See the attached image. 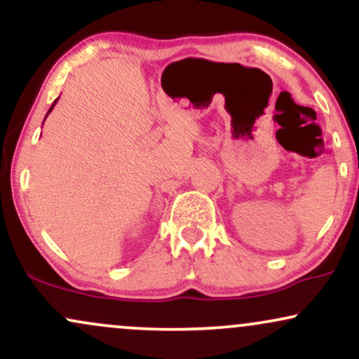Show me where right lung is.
Wrapping results in <instances>:
<instances>
[{"mask_svg": "<svg viewBox=\"0 0 359 359\" xmlns=\"http://www.w3.org/2000/svg\"><path fill=\"white\" fill-rule=\"evenodd\" d=\"M57 101H59V97H57V100H55V101H53V104L50 106V109H48V113H50V111L53 109V106H55V102H57ZM48 113H47V116H48ZM47 116H45V118H47ZM43 121H45V119H43Z\"/></svg>", "mask_w": 359, "mask_h": 359, "instance_id": "1", "label": "right lung"}]
</instances>
